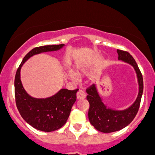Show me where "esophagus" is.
I'll use <instances>...</instances> for the list:
<instances>
[{"label": "esophagus", "mask_w": 155, "mask_h": 155, "mask_svg": "<svg viewBox=\"0 0 155 155\" xmlns=\"http://www.w3.org/2000/svg\"><path fill=\"white\" fill-rule=\"evenodd\" d=\"M76 97H77L78 100H82V99L86 98V93H85V92L83 91V90H79V91H78L77 94H76Z\"/></svg>", "instance_id": "esophagus-1"}]
</instances>
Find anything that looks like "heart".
<instances>
[{"mask_svg":"<svg viewBox=\"0 0 155 155\" xmlns=\"http://www.w3.org/2000/svg\"><path fill=\"white\" fill-rule=\"evenodd\" d=\"M70 77L72 78V79H75V80H76V75L75 74V73H73V72H71Z\"/></svg>","mask_w":155,"mask_h":155,"instance_id":"1","label":"heart"}]
</instances>
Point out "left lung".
Listing matches in <instances>:
<instances>
[{
    "label": "left lung",
    "instance_id": "8db88e82",
    "mask_svg": "<svg viewBox=\"0 0 155 155\" xmlns=\"http://www.w3.org/2000/svg\"><path fill=\"white\" fill-rule=\"evenodd\" d=\"M118 59L132 65L137 73L138 81L139 92L135 102L127 109L124 110H116L109 108L104 104L99 95L96 85L93 84L86 89L90 109L88 117L90 122L97 130L103 133L118 131L132 122L138 112L143 90V77L136 61L129 52L117 49Z\"/></svg>",
    "mask_w": 155,
    "mask_h": 155
}]
</instances>
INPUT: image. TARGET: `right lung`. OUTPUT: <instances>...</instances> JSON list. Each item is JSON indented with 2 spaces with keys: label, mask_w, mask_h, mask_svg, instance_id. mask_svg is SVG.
<instances>
[{
  "label": "right lung",
  "mask_w": 155,
  "mask_h": 155,
  "mask_svg": "<svg viewBox=\"0 0 155 155\" xmlns=\"http://www.w3.org/2000/svg\"><path fill=\"white\" fill-rule=\"evenodd\" d=\"M64 45V44L52 45L33 48L23 58L15 75V93L17 108L28 124L41 131H55L65 124L76 102V93L79 90L61 89L52 97L45 99L34 98L28 94L22 86L21 69L23 64L34 55L57 51Z\"/></svg>",
  "instance_id": "right-lung-1"
}]
</instances>
